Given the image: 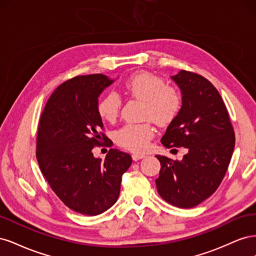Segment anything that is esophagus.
I'll return each mask as SVG.
<instances>
[{
  "label": "esophagus",
  "instance_id": "esophagus-1",
  "mask_svg": "<svg viewBox=\"0 0 256 256\" xmlns=\"http://www.w3.org/2000/svg\"><path fill=\"white\" fill-rule=\"evenodd\" d=\"M144 157H145V154H138V152L132 154V159H134V161L140 160V159H142V158H144Z\"/></svg>",
  "mask_w": 256,
  "mask_h": 256
}]
</instances>
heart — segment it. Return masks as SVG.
I'll return each mask as SVG.
<instances>
[{
    "instance_id": "heart-1",
    "label": "heart",
    "mask_w": 256,
    "mask_h": 256,
    "mask_svg": "<svg viewBox=\"0 0 256 256\" xmlns=\"http://www.w3.org/2000/svg\"><path fill=\"white\" fill-rule=\"evenodd\" d=\"M124 90L144 102L143 118L150 120L158 126L170 125L180 112V92L154 74H134L124 83ZM120 96L115 92H109L100 98L97 110L104 120L114 122L120 114ZM154 134V129L150 122L126 124L115 132V142L126 150L143 152L148 147Z\"/></svg>"
}]
</instances>
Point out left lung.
I'll list each match as a JSON object with an SVG mask.
<instances>
[{
    "instance_id": "8db88e82",
    "label": "left lung",
    "mask_w": 256,
    "mask_h": 256,
    "mask_svg": "<svg viewBox=\"0 0 256 256\" xmlns=\"http://www.w3.org/2000/svg\"><path fill=\"white\" fill-rule=\"evenodd\" d=\"M182 90L180 114L168 125L161 143L184 147L182 160L157 154L156 180L160 196L173 206L191 208L218 189L235 147V134L219 92L200 74L180 70L171 76Z\"/></svg>"
}]
</instances>
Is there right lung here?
<instances>
[{"instance_id": "right-lung-1", "label": "right lung", "mask_w": 256, "mask_h": 256, "mask_svg": "<svg viewBox=\"0 0 256 256\" xmlns=\"http://www.w3.org/2000/svg\"><path fill=\"white\" fill-rule=\"evenodd\" d=\"M114 82L102 74L78 76L52 92L40 115L36 158L46 180L68 208L97 216L115 204L122 176L132 164L112 148L104 160L92 148L109 140L102 132L98 97Z\"/></svg>"}]
</instances>
